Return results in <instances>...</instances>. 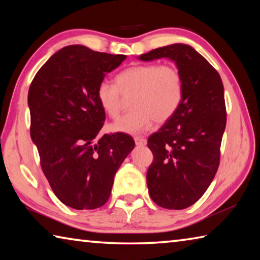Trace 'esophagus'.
Here are the masks:
<instances>
[{"label": "esophagus", "instance_id": "1", "mask_svg": "<svg viewBox=\"0 0 260 260\" xmlns=\"http://www.w3.org/2000/svg\"><path fill=\"white\" fill-rule=\"evenodd\" d=\"M134 141H135L136 146H146L147 144V140L144 138H140V136H136V138H134Z\"/></svg>", "mask_w": 260, "mask_h": 260}]
</instances>
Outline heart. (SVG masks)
<instances>
[{
	"label": "heart",
	"mask_w": 260,
	"mask_h": 260,
	"mask_svg": "<svg viewBox=\"0 0 260 260\" xmlns=\"http://www.w3.org/2000/svg\"><path fill=\"white\" fill-rule=\"evenodd\" d=\"M183 77L175 65L136 64L117 74L116 85L103 80L96 88L101 109L111 118L120 113L122 96H131L133 111L110 126L113 132L139 134L153 120L162 124L172 118L183 99Z\"/></svg>",
	"instance_id": "obj_1"
}]
</instances>
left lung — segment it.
<instances>
[{
    "mask_svg": "<svg viewBox=\"0 0 260 260\" xmlns=\"http://www.w3.org/2000/svg\"><path fill=\"white\" fill-rule=\"evenodd\" d=\"M161 57L175 61L184 91L177 113L148 139L153 160L147 184L157 205L182 210L203 196L218 171L226 127L225 95L217 70L190 46L175 43L139 58Z\"/></svg>",
    "mask_w": 260,
    "mask_h": 260,
    "instance_id": "1",
    "label": "left lung"
}]
</instances>
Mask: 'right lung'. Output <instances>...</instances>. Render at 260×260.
<instances>
[{
	"label": "right lung",
	"instance_id": "obj_1",
	"mask_svg": "<svg viewBox=\"0 0 260 260\" xmlns=\"http://www.w3.org/2000/svg\"><path fill=\"white\" fill-rule=\"evenodd\" d=\"M125 59L68 46L42 65L29 86V131L41 169L57 199L72 209L107 203L114 175L135 146L132 136L119 132L98 139L105 112L96 88Z\"/></svg>",
	"mask_w": 260,
	"mask_h": 260
}]
</instances>
